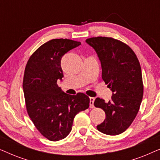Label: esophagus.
<instances>
[{
	"label": "esophagus",
	"mask_w": 160,
	"mask_h": 160,
	"mask_svg": "<svg viewBox=\"0 0 160 160\" xmlns=\"http://www.w3.org/2000/svg\"><path fill=\"white\" fill-rule=\"evenodd\" d=\"M94 102H95V98H89V107L91 108H94Z\"/></svg>",
	"instance_id": "esophagus-1"
}]
</instances>
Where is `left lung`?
<instances>
[{
  "label": "left lung",
  "instance_id": "obj_1",
  "mask_svg": "<svg viewBox=\"0 0 160 160\" xmlns=\"http://www.w3.org/2000/svg\"><path fill=\"white\" fill-rule=\"evenodd\" d=\"M86 42L95 50L102 80L113 92L108 102L99 98L95 100V106L106 113V119L97 129L109 135L121 134L135 119L143 99L140 62L132 49L117 39L100 36L87 38Z\"/></svg>",
  "mask_w": 160,
  "mask_h": 160
}]
</instances>
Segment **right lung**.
Masks as SVG:
<instances>
[{"label":"right lung","mask_w":160,"mask_h":160,"mask_svg":"<svg viewBox=\"0 0 160 160\" xmlns=\"http://www.w3.org/2000/svg\"><path fill=\"white\" fill-rule=\"evenodd\" d=\"M81 42L56 38L41 45L28 60L23 78L26 108L37 130L46 138L58 141L72 130L75 116L89 106V98L68 95L57 84L63 73L61 59Z\"/></svg>","instance_id":"right-lung-1"}]
</instances>
